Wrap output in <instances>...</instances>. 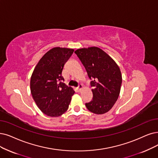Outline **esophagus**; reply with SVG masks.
I'll return each instance as SVG.
<instances>
[{
	"instance_id": "esophagus-1",
	"label": "esophagus",
	"mask_w": 158,
	"mask_h": 158,
	"mask_svg": "<svg viewBox=\"0 0 158 158\" xmlns=\"http://www.w3.org/2000/svg\"><path fill=\"white\" fill-rule=\"evenodd\" d=\"M83 85H81V84H79V85H78V87H77V89H78V91H81V89H83Z\"/></svg>"
}]
</instances>
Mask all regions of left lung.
Here are the masks:
<instances>
[{
    "label": "left lung",
    "mask_w": 158,
    "mask_h": 158,
    "mask_svg": "<svg viewBox=\"0 0 158 158\" xmlns=\"http://www.w3.org/2000/svg\"><path fill=\"white\" fill-rule=\"evenodd\" d=\"M75 54L85 68L91 81L93 100L85 106L97 115L109 111L117 100L122 84L119 67L104 50L97 47L79 48Z\"/></svg>",
    "instance_id": "1"
}]
</instances>
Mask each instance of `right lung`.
Listing matches in <instances>:
<instances>
[{
  "mask_svg": "<svg viewBox=\"0 0 158 158\" xmlns=\"http://www.w3.org/2000/svg\"><path fill=\"white\" fill-rule=\"evenodd\" d=\"M74 49L54 47L37 63L30 79V91L40 110L49 117L61 116L68 110L75 93L64 81L61 73Z\"/></svg>",
  "mask_w": 158,
  "mask_h": 158,
  "instance_id": "add662e5",
  "label": "right lung"
}]
</instances>
